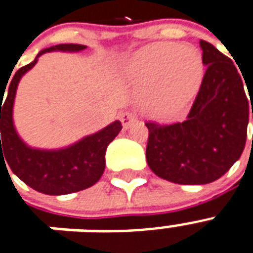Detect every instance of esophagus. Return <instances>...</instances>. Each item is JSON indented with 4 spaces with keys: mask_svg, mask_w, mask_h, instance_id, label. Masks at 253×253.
Returning a JSON list of instances; mask_svg holds the SVG:
<instances>
[{
    "mask_svg": "<svg viewBox=\"0 0 253 253\" xmlns=\"http://www.w3.org/2000/svg\"><path fill=\"white\" fill-rule=\"evenodd\" d=\"M120 120H121V124H123V128L129 129L130 128V125L136 121V116L130 112H124L120 115Z\"/></svg>",
    "mask_w": 253,
    "mask_h": 253,
    "instance_id": "1",
    "label": "esophagus"
}]
</instances>
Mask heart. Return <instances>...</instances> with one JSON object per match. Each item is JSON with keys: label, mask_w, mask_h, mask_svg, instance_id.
I'll return each mask as SVG.
<instances>
[{"label": "heart", "mask_w": 253, "mask_h": 253, "mask_svg": "<svg viewBox=\"0 0 253 253\" xmlns=\"http://www.w3.org/2000/svg\"><path fill=\"white\" fill-rule=\"evenodd\" d=\"M125 75L140 88L145 111L160 120H170L199 92L203 60L191 44L157 42L134 54Z\"/></svg>", "instance_id": "b5f03b06"}]
</instances>
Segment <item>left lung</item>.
<instances>
[{"instance_id":"left-lung-1","label":"left lung","mask_w":253,"mask_h":253,"mask_svg":"<svg viewBox=\"0 0 253 253\" xmlns=\"http://www.w3.org/2000/svg\"><path fill=\"white\" fill-rule=\"evenodd\" d=\"M199 44L207 70L187 119L171 125L145 124L149 168L179 185L216 181L240 158L247 140L250 101L242 76L234 62L211 43ZM248 93L251 100L253 91Z\"/></svg>"}]
</instances>
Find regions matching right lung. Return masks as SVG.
<instances>
[{
    "label": "right lung",
    "mask_w": 253,
    "mask_h": 253,
    "mask_svg": "<svg viewBox=\"0 0 253 253\" xmlns=\"http://www.w3.org/2000/svg\"><path fill=\"white\" fill-rule=\"evenodd\" d=\"M85 48L87 46L75 43H63L44 48L38 52L31 63L19 68L9 87L0 92V161H6L5 166L7 164L21 181L47 195L76 193L95 185L104 173L105 150L123 126L119 120L113 121L104 129L83 137L66 148L51 150L31 148L15 130L13 121L15 92L21 78L34 67L41 55L51 51L79 52ZM5 90L8 91V96L2 105V93Z\"/></svg>",
    "instance_id": "right-lung-1"
}]
</instances>
